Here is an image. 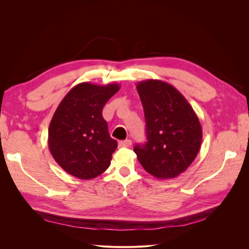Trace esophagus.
Wrapping results in <instances>:
<instances>
[{
    "mask_svg": "<svg viewBox=\"0 0 249 249\" xmlns=\"http://www.w3.org/2000/svg\"><path fill=\"white\" fill-rule=\"evenodd\" d=\"M119 147H131L132 145V141L130 139H126V140H123V141H119L118 143Z\"/></svg>",
    "mask_w": 249,
    "mask_h": 249,
    "instance_id": "obj_1",
    "label": "esophagus"
}]
</instances>
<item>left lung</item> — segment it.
Masks as SVG:
<instances>
[{
  "mask_svg": "<svg viewBox=\"0 0 249 249\" xmlns=\"http://www.w3.org/2000/svg\"><path fill=\"white\" fill-rule=\"evenodd\" d=\"M144 110L146 143L135 145L137 159L156 178H175L196 158L202 130L191 105L178 90L161 80L137 83Z\"/></svg>",
  "mask_w": 249,
  "mask_h": 249,
  "instance_id": "left-lung-1",
  "label": "left lung"
}]
</instances>
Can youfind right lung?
Instances as JSON below:
<instances>
[{"label": "right lung", "instance_id": "obj_1", "mask_svg": "<svg viewBox=\"0 0 249 249\" xmlns=\"http://www.w3.org/2000/svg\"><path fill=\"white\" fill-rule=\"evenodd\" d=\"M120 89L117 83L97 85L83 82L59 104L49 126V148L64 171L91 179L109 167L117 141L103 118V108Z\"/></svg>", "mask_w": 249, "mask_h": 249}]
</instances>
